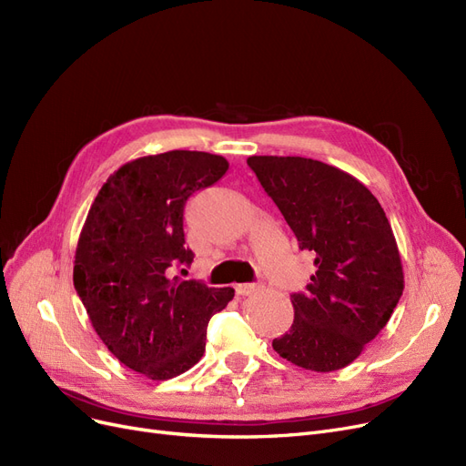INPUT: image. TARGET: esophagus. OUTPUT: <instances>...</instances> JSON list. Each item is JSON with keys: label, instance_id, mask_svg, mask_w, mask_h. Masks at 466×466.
I'll use <instances>...</instances> for the list:
<instances>
[{"label": "esophagus", "instance_id": "obj_1", "mask_svg": "<svg viewBox=\"0 0 466 466\" xmlns=\"http://www.w3.org/2000/svg\"><path fill=\"white\" fill-rule=\"evenodd\" d=\"M261 289V284H236L238 296H253Z\"/></svg>", "mask_w": 466, "mask_h": 466}]
</instances>
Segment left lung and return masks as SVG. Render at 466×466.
Segmentation results:
<instances>
[{"label": "left lung", "mask_w": 466, "mask_h": 466, "mask_svg": "<svg viewBox=\"0 0 466 466\" xmlns=\"http://www.w3.org/2000/svg\"><path fill=\"white\" fill-rule=\"evenodd\" d=\"M248 165L277 203L317 272L294 294V324L272 339L305 370L348 367L388 324L403 294V265L386 213L370 189L332 165L251 155Z\"/></svg>", "instance_id": "1"}]
</instances>
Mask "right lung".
Wrapping results in <instances>:
<instances>
[{"label":"right lung","mask_w":466,"mask_h":466,"mask_svg":"<svg viewBox=\"0 0 466 466\" xmlns=\"http://www.w3.org/2000/svg\"><path fill=\"white\" fill-rule=\"evenodd\" d=\"M228 170L222 155L172 149L115 170L97 192L75 253L73 282L94 330L125 367L168 380L203 357L207 324L234 298L170 277L194 261L184 205Z\"/></svg>","instance_id":"1"}]
</instances>
